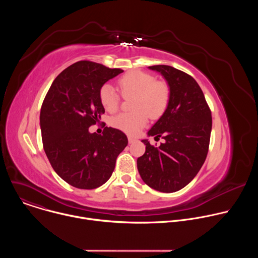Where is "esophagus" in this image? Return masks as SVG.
<instances>
[{"label":"esophagus","mask_w":258,"mask_h":258,"mask_svg":"<svg viewBox=\"0 0 258 258\" xmlns=\"http://www.w3.org/2000/svg\"><path fill=\"white\" fill-rule=\"evenodd\" d=\"M136 141H137L136 138H133V137H131V136L128 137V143H130V144H133V143L136 142Z\"/></svg>","instance_id":"esophagus-1"}]
</instances>
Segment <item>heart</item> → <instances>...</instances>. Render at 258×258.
Here are the masks:
<instances>
[{
    "instance_id": "obj_1",
    "label": "heart",
    "mask_w": 258,
    "mask_h": 258,
    "mask_svg": "<svg viewBox=\"0 0 258 258\" xmlns=\"http://www.w3.org/2000/svg\"><path fill=\"white\" fill-rule=\"evenodd\" d=\"M123 98L132 99V112L119 113L110 119L114 128L127 135H137L149 118H159L164 114L170 102L171 91L167 82L155 80L149 72L131 70L117 81ZM99 99L108 112H115L119 107L120 96L113 87L103 85L99 91Z\"/></svg>"
}]
</instances>
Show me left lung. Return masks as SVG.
Wrapping results in <instances>:
<instances>
[{"label": "left lung", "mask_w": 258, "mask_h": 258, "mask_svg": "<svg viewBox=\"0 0 258 258\" xmlns=\"http://www.w3.org/2000/svg\"><path fill=\"white\" fill-rule=\"evenodd\" d=\"M167 81L171 96L164 114L148 132L165 143L159 147L147 140L146 152L137 160L142 179L164 193L176 192L196 176L209 148L211 110L197 82L188 73L168 65L149 66Z\"/></svg>", "instance_id": "obj_1"}]
</instances>
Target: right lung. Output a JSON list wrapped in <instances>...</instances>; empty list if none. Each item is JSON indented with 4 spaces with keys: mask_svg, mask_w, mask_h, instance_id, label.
<instances>
[{
    "mask_svg": "<svg viewBox=\"0 0 258 258\" xmlns=\"http://www.w3.org/2000/svg\"><path fill=\"white\" fill-rule=\"evenodd\" d=\"M121 72L89 60L76 62L54 80L44 99L40 115L44 150L56 173L72 187L102 186L128 143L125 134L113 127L106 126L103 135L89 132L105 112L101 87Z\"/></svg>",
    "mask_w": 258,
    "mask_h": 258,
    "instance_id": "add662e5",
    "label": "right lung"
}]
</instances>
